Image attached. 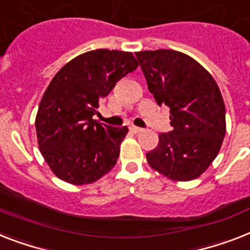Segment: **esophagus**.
Returning a JSON list of instances; mask_svg holds the SVG:
<instances>
[{"instance_id": "1", "label": "esophagus", "mask_w": 250, "mask_h": 250, "mask_svg": "<svg viewBox=\"0 0 250 250\" xmlns=\"http://www.w3.org/2000/svg\"><path fill=\"white\" fill-rule=\"evenodd\" d=\"M129 131L133 132V133H140V132L143 131V128H140V127H136V125H131V127H129Z\"/></svg>"}]
</instances>
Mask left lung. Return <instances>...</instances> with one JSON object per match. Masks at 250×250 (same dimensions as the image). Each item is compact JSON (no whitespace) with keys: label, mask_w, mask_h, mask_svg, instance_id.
Wrapping results in <instances>:
<instances>
[{"label":"left lung","mask_w":250,"mask_h":250,"mask_svg":"<svg viewBox=\"0 0 250 250\" xmlns=\"http://www.w3.org/2000/svg\"><path fill=\"white\" fill-rule=\"evenodd\" d=\"M149 91L171 110L172 131L146 154L150 167L173 181L198 178L220 151L226 133L221 91L209 72L174 50L136 52Z\"/></svg>","instance_id":"8db88e82"}]
</instances>
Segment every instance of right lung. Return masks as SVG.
Here are the masks:
<instances>
[{
	"label": "right lung",
	"instance_id": "1",
	"mask_svg": "<svg viewBox=\"0 0 250 250\" xmlns=\"http://www.w3.org/2000/svg\"><path fill=\"white\" fill-rule=\"evenodd\" d=\"M137 66L132 52L100 48L56 73L36 117L38 147L56 177L87 185L114 167L128 128L103 125L93 115L115 83Z\"/></svg>",
	"mask_w": 250,
	"mask_h": 250
}]
</instances>
